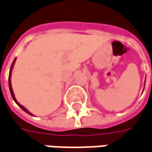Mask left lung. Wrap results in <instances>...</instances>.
Wrapping results in <instances>:
<instances>
[{"label":"left lung","mask_w":152,"mask_h":152,"mask_svg":"<svg viewBox=\"0 0 152 152\" xmlns=\"http://www.w3.org/2000/svg\"><path fill=\"white\" fill-rule=\"evenodd\" d=\"M144 89H145V88H144Z\"/></svg>","instance_id":"1"}]
</instances>
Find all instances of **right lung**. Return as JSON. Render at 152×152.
<instances>
[{
  "mask_svg": "<svg viewBox=\"0 0 152 152\" xmlns=\"http://www.w3.org/2000/svg\"><path fill=\"white\" fill-rule=\"evenodd\" d=\"M15 61H16V58L14 59V61H12V63L11 65V67H10V71H9V76H8V85H9V90H10V92H11V96L12 97V99H13V101L16 102L18 105H19V107L22 109V110H24L25 112H26L27 114H29V115H33L30 111H28V110L24 107V106H22L20 103L17 102V100H16V98H15V96H14V93H13V91H12V84H11V75H12V68H13V66H14V63H15Z\"/></svg>",
  "mask_w": 152,
  "mask_h": 152,
  "instance_id": "add662e5",
  "label": "right lung"
}]
</instances>
